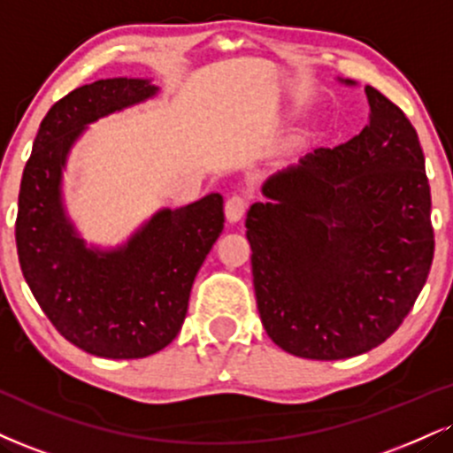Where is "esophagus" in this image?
Masks as SVG:
<instances>
[{
  "label": "esophagus",
  "mask_w": 453,
  "mask_h": 453,
  "mask_svg": "<svg viewBox=\"0 0 453 453\" xmlns=\"http://www.w3.org/2000/svg\"><path fill=\"white\" fill-rule=\"evenodd\" d=\"M244 211H247V198L242 194H232L226 203V217L230 223L242 219Z\"/></svg>",
  "instance_id": "obj_1"
}]
</instances>
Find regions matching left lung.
Returning a JSON list of instances; mask_svg holds the SVG:
<instances>
[{"label":"left lung","mask_w":453,"mask_h":453,"mask_svg":"<svg viewBox=\"0 0 453 453\" xmlns=\"http://www.w3.org/2000/svg\"><path fill=\"white\" fill-rule=\"evenodd\" d=\"M344 84H354L342 80ZM369 122L264 183L247 212L257 310L288 354L340 361L399 329L434 255L430 185L405 113L365 86Z\"/></svg>","instance_id":"obj_1"}]
</instances>
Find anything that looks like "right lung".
<instances>
[{
	"instance_id": "obj_1",
	"label": "right lung",
	"mask_w": 453,
	"mask_h": 453,
	"mask_svg": "<svg viewBox=\"0 0 453 453\" xmlns=\"http://www.w3.org/2000/svg\"><path fill=\"white\" fill-rule=\"evenodd\" d=\"M157 86L109 78L80 86L42 119L20 181L16 249L43 314L71 344L103 358L166 348L188 314L200 265L223 230V198L162 209L118 249H88L63 206V168L86 127L151 99Z\"/></svg>"
}]
</instances>
